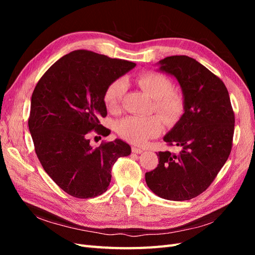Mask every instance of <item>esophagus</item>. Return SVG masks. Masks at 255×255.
<instances>
[{
  "instance_id": "obj_1",
  "label": "esophagus",
  "mask_w": 255,
  "mask_h": 255,
  "mask_svg": "<svg viewBox=\"0 0 255 255\" xmlns=\"http://www.w3.org/2000/svg\"><path fill=\"white\" fill-rule=\"evenodd\" d=\"M132 152L135 153V154H140V153L143 152V150H142V149H139V148H136V146H133V148H132Z\"/></svg>"
}]
</instances>
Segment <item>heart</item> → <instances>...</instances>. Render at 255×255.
<instances>
[{"label": "heart", "mask_w": 255, "mask_h": 255, "mask_svg": "<svg viewBox=\"0 0 255 255\" xmlns=\"http://www.w3.org/2000/svg\"><path fill=\"white\" fill-rule=\"evenodd\" d=\"M141 89L152 98L155 110L166 120L173 121L183 113V100L172 91V84L166 76L155 72H148L137 79ZM127 90V82L118 79L112 82L104 92V103L110 112H117L121 100ZM163 126L156 116H129L119 121L118 134L135 144H143L152 137L157 136Z\"/></svg>", "instance_id": "heart-1"}]
</instances>
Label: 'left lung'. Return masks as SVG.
<instances>
[{
  "label": "left lung",
  "mask_w": 255,
  "mask_h": 255,
  "mask_svg": "<svg viewBox=\"0 0 255 255\" xmlns=\"http://www.w3.org/2000/svg\"><path fill=\"white\" fill-rule=\"evenodd\" d=\"M156 65L182 89L184 113L164 136V141L181 151L158 152V165L145 173V183L160 198L184 201L202 194L226 164L232 149L234 113L226 85L196 59L175 55Z\"/></svg>",
  "instance_id": "8db88e82"
}]
</instances>
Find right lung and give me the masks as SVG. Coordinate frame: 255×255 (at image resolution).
<instances>
[{"instance_id": "right-lung-1", "label": "right lung", "mask_w": 255, "mask_h": 255, "mask_svg": "<svg viewBox=\"0 0 255 255\" xmlns=\"http://www.w3.org/2000/svg\"><path fill=\"white\" fill-rule=\"evenodd\" d=\"M135 66L91 51H73L36 85L28 119L35 151L44 171L70 196L102 195L109 189L115 161L130 154V146L118 138L92 148L87 135L92 129L110 135L99 121L107 115L105 89Z\"/></svg>"}]
</instances>
